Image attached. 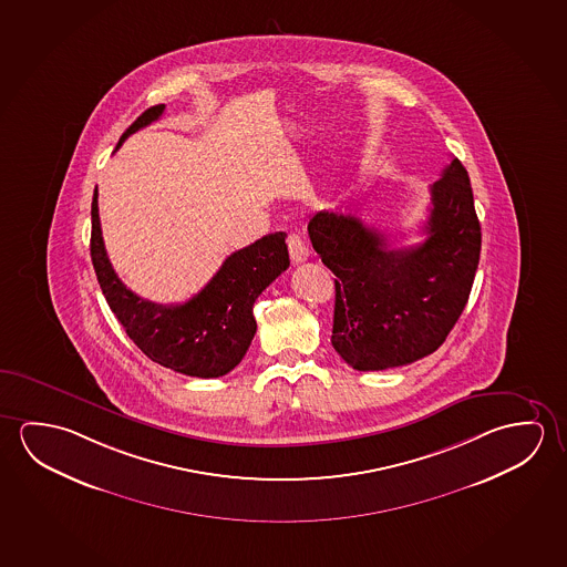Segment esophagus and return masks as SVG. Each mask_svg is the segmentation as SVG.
I'll use <instances>...</instances> for the list:
<instances>
[{"label":"esophagus","instance_id":"1","mask_svg":"<svg viewBox=\"0 0 567 567\" xmlns=\"http://www.w3.org/2000/svg\"><path fill=\"white\" fill-rule=\"evenodd\" d=\"M289 258L293 264H301L309 258V248L306 240L299 234H289L288 236Z\"/></svg>","mask_w":567,"mask_h":567}]
</instances>
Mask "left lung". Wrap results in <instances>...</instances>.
<instances>
[{"label": "left lung", "instance_id": "8db88e82", "mask_svg": "<svg viewBox=\"0 0 567 567\" xmlns=\"http://www.w3.org/2000/svg\"><path fill=\"white\" fill-rule=\"evenodd\" d=\"M425 240L390 248L357 216L319 210L307 230L333 271L334 351L354 370L404 367L437 351L467 306L481 225L467 169L451 159L432 187Z\"/></svg>", "mask_w": 567, "mask_h": 567}]
</instances>
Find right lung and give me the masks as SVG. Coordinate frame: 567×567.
<instances>
[{"instance_id":"add662e5","label":"right lung","mask_w":567,"mask_h":567,"mask_svg":"<svg viewBox=\"0 0 567 567\" xmlns=\"http://www.w3.org/2000/svg\"><path fill=\"white\" fill-rule=\"evenodd\" d=\"M163 110L165 104L145 110L120 137L117 147L137 130L159 120ZM91 256L102 293L137 349L165 369L197 378L225 377L240 364L256 334L254 303L289 266L286 233L268 234L230 254L189 301L153 303L130 291L110 264L100 230L96 189L92 197Z\"/></svg>"}]
</instances>
